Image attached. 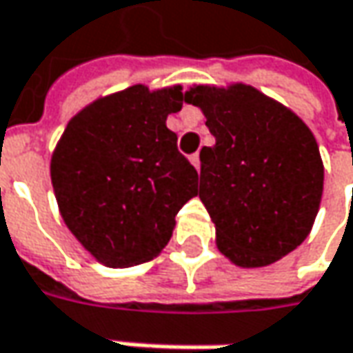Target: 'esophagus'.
<instances>
[{
  "label": "esophagus",
  "mask_w": 353,
  "mask_h": 353,
  "mask_svg": "<svg viewBox=\"0 0 353 353\" xmlns=\"http://www.w3.org/2000/svg\"><path fill=\"white\" fill-rule=\"evenodd\" d=\"M189 160H191V164L195 165V168H197V172H199V168H201L199 154H191V156H189Z\"/></svg>",
  "instance_id": "obj_1"
}]
</instances>
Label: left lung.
Masks as SVG:
<instances>
[{
  "mask_svg": "<svg viewBox=\"0 0 353 353\" xmlns=\"http://www.w3.org/2000/svg\"><path fill=\"white\" fill-rule=\"evenodd\" d=\"M207 119L214 146L201 148L199 197L216 246L240 268L281 260L309 236L324 165L310 128L246 83L185 92Z\"/></svg>",
  "mask_w": 353,
  "mask_h": 353,
  "instance_id": "left-lung-1",
  "label": "left lung"
}]
</instances>
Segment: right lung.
Instances as JSON below:
<instances>
[{
  "label": "right lung",
  "mask_w": 353,
  "mask_h": 353,
  "mask_svg": "<svg viewBox=\"0 0 353 353\" xmlns=\"http://www.w3.org/2000/svg\"><path fill=\"white\" fill-rule=\"evenodd\" d=\"M179 85H132L68 123L50 160L58 209L72 234L109 268L139 265L170 242L177 211L197 195V170L177 150L165 119Z\"/></svg>",
  "instance_id": "right-lung-1"
}]
</instances>
